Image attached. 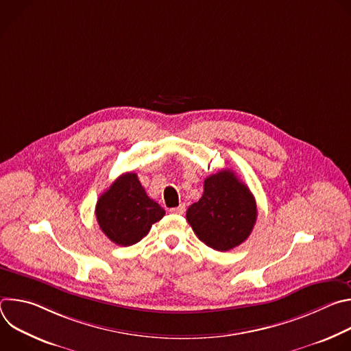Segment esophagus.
I'll return each mask as SVG.
<instances>
[{
  "label": "esophagus",
  "mask_w": 351,
  "mask_h": 351,
  "mask_svg": "<svg viewBox=\"0 0 351 351\" xmlns=\"http://www.w3.org/2000/svg\"><path fill=\"white\" fill-rule=\"evenodd\" d=\"M184 211H186V206H184V204H180L179 207L171 208V213H172V214H176V215H183Z\"/></svg>",
  "instance_id": "obj_1"
}]
</instances>
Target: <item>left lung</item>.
Instances as JSON below:
<instances>
[{
  "label": "left lung",
  "instance_id": "8db88e82",
  "mask_svg": "<svg viewBox=\"0 0 351 351\" xmlns=\"http://www.w3.org/2000/svg\"><path fill=\"white\" fill-rule=\"evenodd\" d=\"M197 237L217 252L241 244L257 221L253 193L233 171H219L204 180V193L186 213Z\"/></svg>",
  "mask_w": 351,
  "mask_h": 351
}]
</instances>
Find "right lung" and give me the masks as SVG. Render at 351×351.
Segmentation results:
<instances>
[{"label":"right lung","instance_id":"1","mask_svg":"<svg viewBox=\"0 0 351 351\" xmlns=\"http://www.w3.org/2000/svg\"><path fill=\"white\" fill-rule=\"evenodd\" d=\"M165 215L164 208L149 198L133 172L121 175L99 195L95 217L106 236L118 245L140 241Z\"/></svg>","mask_w":351,"mask_h":351}]
</instances>
